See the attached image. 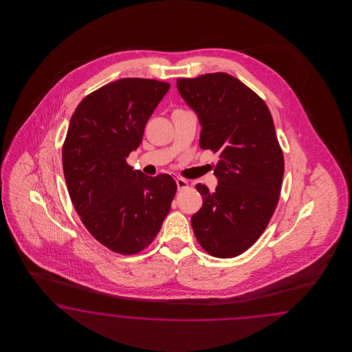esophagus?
Returning <instances> with one entry per match:
<instances>
[{
  "label": "esophagus",
  "mask_w": 352,
  "mask_h": 352,
  "mask_svg": "<svg viewBox=\"0 0 352 352\" xmlns=\"http://www.w3.org/2000/svg\"><path fill=\"white\" fill-rule=\"evenodd\" d=\"M175 182H177V187H178V190H179V191H183V190L188 188V182L186 181V179H183V178H177Z\"/></svg>",
  "instance_id": "obj_1"
}]
</instances>
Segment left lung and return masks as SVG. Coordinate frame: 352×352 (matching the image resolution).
<instances>
[{
  "instance_id": "1",
  "label": "left lung",
  "mask_w": 352,
  "mask_h": 352,
  "mask_svg": "<svg viewBox=\"0 0 352 352\" xmlns=\"http://www.w3.org/2000/svg\"><path fill=\"white\" fill-rule=\"evenodd\" d=\"M177 87L201 122L200 147L218 153L215 191L197 183L203 208L191 218L204 250L217 258L246 252L276 209L284 155L265 100L234 76L178 78Z\"/></svg>"
}]
</instances>
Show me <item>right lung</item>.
Listing matches in <instances>:
<instances>
[{
	"instance_id": "1",
	"label": "right lung",
	"mask_w": 352,
	"mask_h": 352,
	"mask_svg": "<svg viewBox=\"0 0 352 352\" xmlns=\"http://www.w3.org/2000/svg\"><path fill=\"white\" fill-rule=\"evenodd\" d=\"M169 87L131 77L102 86L80 102L64 139V178L76 213L96 240L122 256L155 240L177 192L169 174L147 177L126 162Z\"/></svg>"
}]
</instances>
